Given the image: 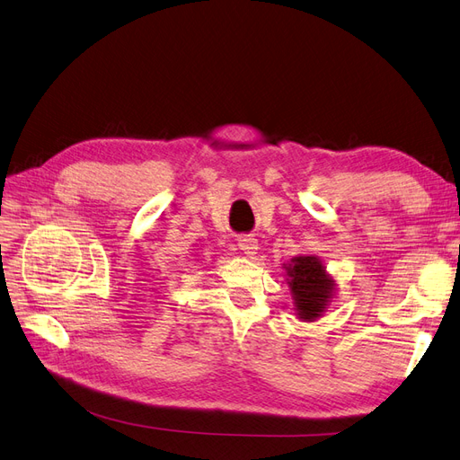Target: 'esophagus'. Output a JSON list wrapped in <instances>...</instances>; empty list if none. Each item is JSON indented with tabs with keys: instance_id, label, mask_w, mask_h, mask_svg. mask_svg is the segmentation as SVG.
I'll return each instance as SVG.
<instances>
[{
	"instance_id": "34e87169",
	"label": "esophagus",
	"mask_w": 460,
	"mask_h": 460,
	"mask_svg": "<svg viewBox=\"0 0 460 460\" xmlns=\"http://www.w3.org/2000/svg\"><path fill=\"white\" fill-rule=\"evenodd\" d=\"M236 246H239V250H243V254L246 256H254L256 250H258V239L256 236L252 234H243L236 239Z\"/></svg>"
}]
</instances>
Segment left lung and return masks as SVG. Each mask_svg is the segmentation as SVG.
Returning a JSON list of instances; mask_svg holds the SVG:
<instances>
[{"instance_id":"left-lung-1","label":"left lung","mask_w":460,"mask_h":460,"mask_svg":"<svg viewBox=\"0 0 460 460\" xmlns=\"http://www.w3.org/2000/svg\"><path fill=\"white\" fill-rule=\"evenodd\" d=\"M288 285L300 319L319 317L332 296V280L315 256H298L287 268Z\"/></svg>"}]
</instances>
